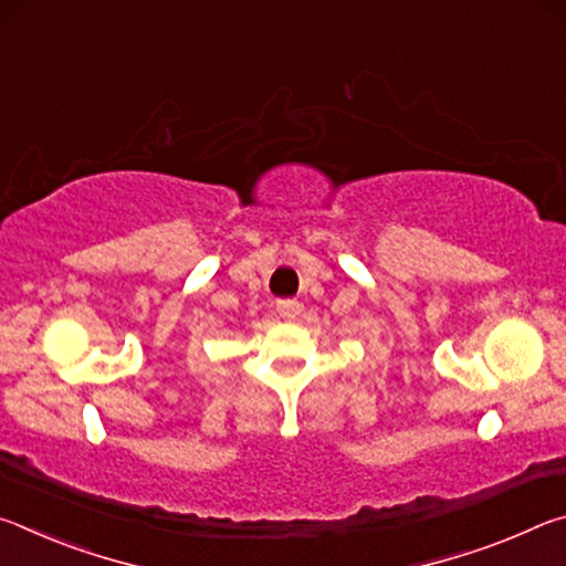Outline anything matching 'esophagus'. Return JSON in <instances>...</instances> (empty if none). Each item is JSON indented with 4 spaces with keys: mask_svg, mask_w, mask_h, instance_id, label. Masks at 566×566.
I'll return each mask as SVG.
<instances>
[{
    "mask_svg": "<svg viewBox=\"0 0 566 566\" xmlns=\"http://www.w3.org/2000/svg\"><path fill=\"white\" fill-rule=\"evenodd\" d=\"M276 312H280V317L284 322H292V319L300 317L302 304L296 302V300H282V302H276Z\"/></svg>",
    "mask_w": 566,
    "mask_h": 566,
    "instance_id": "34e87169",
    "label": "esophagus"
}]
</instances>
